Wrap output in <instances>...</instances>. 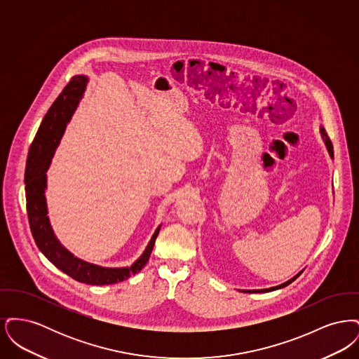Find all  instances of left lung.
<instances>
[{"instance_id": "obj_1", "label": "left lung", "mask_w": 359, "mask_h": 359, "mask_svg": "<svg viewBox=\"0 0 359 359\" xmlns=\"http://www.w3.org/2000/svg\"><path fill=\"white\" fill-rule=\"evenodd\" d=\"M320 132H322V135H323V137H325V147H327V149H328V154H330V156L331 157H334V151H332V144H331V141H330V138L327 137V135H325V129L322 128L320 129ZM303 273V272H300V273L296 274L294 277H292L290 280H288V281H285L284 284H281V285H277V287H273V288H268V290H242V292H245V293H258V292H272V290H280V288H284V287H287V285H290V283L292 281H294L300 274Z\"/></svg>"}]
</instances>
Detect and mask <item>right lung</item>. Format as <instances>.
Instances as JSON below:
<instances>
[{
	"instance_id": "1",
	"label": "right lung",
	"mask_w": 359,
	"mask_h": 359,
	"mask_svg": "<svg viewBox=\"0 0 359 359\" xmlns=\"http://www.w3.org/2000/svg\"><path fill=\"white\" fill-rule=\"evenodd\" d=\"M86 83L87 78L83 75L71 78L69 85L63 88L56 101L52 103L34 136L25 168L27 211L31 231L37 248L57 269L69 274V277L79 283L90 285H107L129 278L130 276L138 273L147 265L161 226L156 229L144 253L129 268H103L86 262L71 255L55 237L50 218L47 215L48 210L46 202V172L51 164L52 156L65 133L67 122L75 111L79 100L82 98Z\"/></svg>"
}]
</instances>
